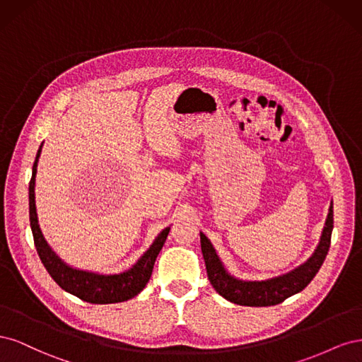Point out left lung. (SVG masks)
Wrapping results in <instances>:
<instances>
[{
    "label": "left lung",
    "mask_w": 362,
    "mask_h": 362,
    "mask_svg": "<svg viewBox=\"0 0 362 362\" xmlns=\"http://www.w3.org/2000/svg\"><path fill=\"white\" fill-rule=\"evenodd\" d=\"M334 228V205L331 204L326 223L320 237V243L314 254L303 264L276 278L266 281H242L229 275L222 261L218 259L210 240L201 233V249L206 266V275L213 288L229 302L245 306H270L278 305L290 296L302 291L320 270L331 246Z\"/></svg>",
    "instance_id": "8db88e82"
}]
</instances>
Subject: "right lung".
<instances>
[{"label":"right lung","instance_id":"obj_1","mask_svg":"<svg viewBox=\"0 0 362 362\" xmlns=\"http://www.w3.org/2000/svg\"><path fill=\"white\" fill-rule=\"evenodd\" d=\"M42 145L37 151V156L33 164V175L28 185V201H30V226L33 238H35V246L39 254L42 264L45 266L51 278L56 281L59 286L76 298L89 303H117L134 298L148 284L152 269L157 255L166 242L170 228H164L156 238V242L145 252L136 264L129 270L119 273V275H98V273L76 270L69 267L54 254L37 223L36 202H35V178L37 172V161L40 157Z\"/></svg>","mask_w":362,"mask_h":362}]
</instances>
